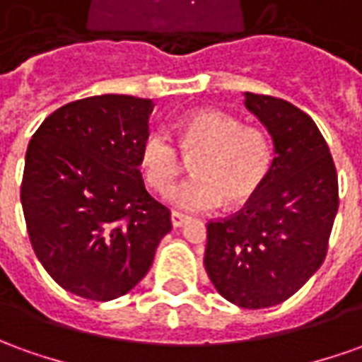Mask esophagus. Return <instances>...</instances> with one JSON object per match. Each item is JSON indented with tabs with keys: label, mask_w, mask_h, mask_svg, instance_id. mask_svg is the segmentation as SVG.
<instances>
[{
	"label": "esophagus",
	"mask_w": 362,
	"mask_h": 362,
	"mask_svg": "<svg viewBox=\"0 0 362 362\" xmlns=\"http://www.w3.org/2000/svg\"><path fill=\"white\" fill-rule=\"evenodd\" d=\"M185 223H189V216H187V214L179 213V211H173V213H171V224H173L175 228L183 226Z\"/></svg>",
	"instance_id": "1"
}]
</instances>
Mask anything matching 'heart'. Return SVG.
I'll list each match as a JSON object with an SVG mask.
<instances>
[{
    "label": "heart",
    "instance_id": "1",
    "mask_svg": "<svg viewBox=\"0 0 362 362\" xmlns=\"http://www.w3.org/2000/svg\"><path fill=\"white\" fill-rule=\"evenodd\" d=\"M179 146L193 159L195 175L173 185L165 201L183 211H211L243 203L266 181L272 165L268 138L218 110H199L179 124ZM139 165L149 185L163 191L181 173L183 157L165 132H151L139 149Z\"/></svg>",
    "mask_w": 362,
    "mask_h": 362
}]
</instances>
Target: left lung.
Wrapping results in <instances>:
<instances>
[{"instance_id":"1","label":"left lung","mask_w":362,"mask_h":362,"mask_svg":"<svg viewBox=\"0 0 362 362\" xmlns=\"http://www.w3.org/2000/svg\"><path fill=\"white\" fill-rule=\"evenodd\" d=\"M244 106L268 129L274 159L240 213L206 224L205 270L224 300L262 310L291 298L325 260L337 171L305 112L252 92H244Z\"/></svg>"}]
</instances>
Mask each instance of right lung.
I'll return each mask as SVG.
<instances>
[{
	"mask_svg": "<svg viewBox=\"0 0 362 362\" xmlns=\"http://www.w3.org/2000/svg\"><path fill=\"white\" fill-rule=\"evenodd\" d=\"M153 106L124 94L82 98L54 110L29 141L27 233L49 276L74 296L128 293L171 230L169 209L146 191L139 171Z\"/></svg>",
	"mask_w": 362,
	"mask_h": 362,
	"instance_id": "1",
	"label": "right lung"
}]
</instances>
